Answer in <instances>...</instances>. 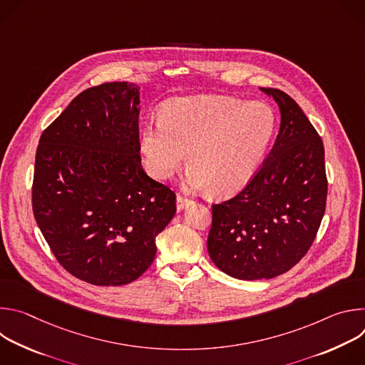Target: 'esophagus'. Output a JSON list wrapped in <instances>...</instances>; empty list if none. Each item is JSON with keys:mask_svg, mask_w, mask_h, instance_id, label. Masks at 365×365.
<instances>
[{"mask_svg": "<svg viewBox=\"0 0 365 365\" xmlns=\"http://www.w3.org/2000/svg\"><path fill=\"white\" fill-rule=\"evenodd\" d=\"M189 205H192V200H190V199H187V197L182 196V195H178V196H176V207H178V211L185 210V207H187Z\"/></svg>", "mask_w": 365, "mask_h": 365, "instance_id": "34e87169", "label": "esophagus"}]
</instances>
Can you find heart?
<instances>
[{"label": "heart", "instance_id": "1", "mask_svg": "<svg viewBox=\"0 0 365 365\" xmlns=\"http://www.w3.org/2000/svg\"><path fill=\"white\" fill-rule=\"evenodd\" d=\"M274 131V111L264 102L222 95L183 96L165 103L159 123L143 127L140 151L155 179L170 178L189 151L187 186L230 196L251 180Z\"/></svg>", "mask_w": 365, "mask_h": 365}]
</instances>
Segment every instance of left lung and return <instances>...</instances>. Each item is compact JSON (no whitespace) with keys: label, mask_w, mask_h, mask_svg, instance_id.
Returning a JSON list of instances; mask_svg holds the SVG:
<instances>
[{"label":"left lung","mask_w":365,"mask_h":365,"mask_svg":"<svg viewBox=\"0 0 365 365\" xmlns=\"http://www.w3.org/2000/svg\"><path fill=\"white\" fill-rule=\"evenodd\" d=\"M280 108V130L267 159L234 197L212 205L207 252L225 274L273 279L307 252L325 214L324 143L296 101L259 88Z\"/></svg>","instance_id":"left-lung-1"}]
</instances>
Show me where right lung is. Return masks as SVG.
<instances>
[{"instance_id":"1","label":"right lung","mask_w":365,"mask_h":365,"mask_svg":"<svg viewBox=\"0 0 365 365\" xmlns=\"http://www.w3.org/2000/svg\"><path fill=\"white\" fill-rule=\"evenodd\" d=\"M138 103L135 83L89 88L43 131L36 151V222L63 269L95 286L138 279L176 214L175 192L143 170Z\"/></svg>"}]
</instances>
